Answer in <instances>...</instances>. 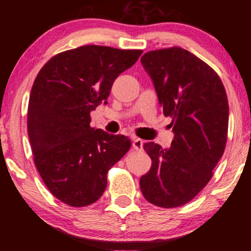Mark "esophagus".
I'll return each mask as SVG.
<instances>
[{
    "label": "esophagus",
    "instance_id": "1",
    "mask_svg": "<svg viewBox=\"0 0 251 251\" xmlns=\"http://www.w3.org/2000/svg\"><path fill=\"white\" fill-rule=\"evenodd\" d=\"M143 145H144V142H143L142 139L136 138V137L132 139V147H133V150L142 151L143 150Z\"/></svg>",
    "mask_w": 251,
    "mask_h": 251
}]
</instances>
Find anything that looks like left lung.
I'll use <instances>...</instances> for the list:
<instances>
[{"instance_id":"obj_1","label":"left lung","mask_w":251,"mask_h":251,"mask_svg":"<svg viewBox=\"0 0 251 251\" xmlns=\"http://www.w3.org/2000/svg\"><path fill=\"white\" fill-rule=\"evenodd\" d=\"M140 61L152 78L164 116L173 119L175 133L168 150L153 142L144 144L152 167L140 178V190L157 207H180L209 183L224 153L227 96L218 74L183 48L150 51Z\"/></svg>"}]
</instances>
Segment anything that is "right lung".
<instances>
[{
    "mask_svg": "<svg viewBox=\"0 0 251 251\" xmlns=\"http://www.w3.org/2000/svg\"><path fill=\"white\" fill-rule=\"evenodd\" d=\"M142 53L83 46L53 56L34 81L27 112L34 163L48 190L71 207L97 201L107 171L131 146L128 137L90 126V113L107 104L113 82Z\"/></svg>",
    "mask_w": 251,
    "mask_h": 251,
    "instance_id": "obj_1",
    "label": "right lung"
}]
</instances>
